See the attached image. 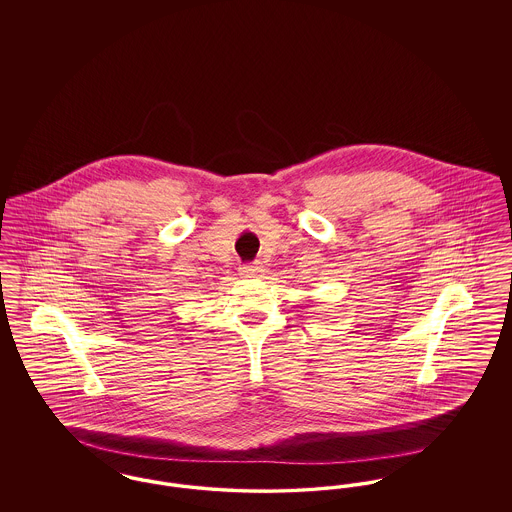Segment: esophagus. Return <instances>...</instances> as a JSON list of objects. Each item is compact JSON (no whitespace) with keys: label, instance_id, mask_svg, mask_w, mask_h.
<instances>
[{"label":"esophagus","instance_id":"1","mask_svg":"<svg viewBox=\"0 0 512 512\" xmlns=\"http://www.w3.org/2000/svg\"><path fill=\"white\" fill-rule=\"evenodd\" d=\"M242 270H244L245 276H259L263 272V267L259 263H255V265H247Z\"/></svg>","mask_w":512,"mask_h":512}]
</instances>
